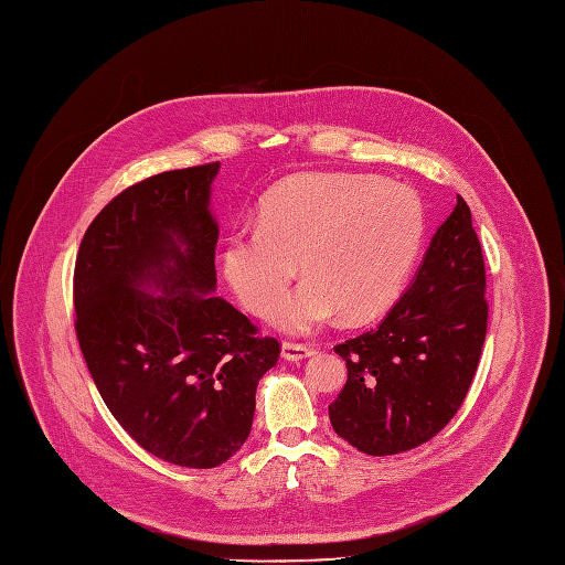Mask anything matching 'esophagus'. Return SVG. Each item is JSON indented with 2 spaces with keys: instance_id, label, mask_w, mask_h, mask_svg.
Returning a JSON list of instances; mask_svg holds the SVG:
<instances>
[{
  "instance_id": "1",
  "label": "esophagus",
  "mask_w": 565,
  "mask_h": 565,
  "mask_svg": "<svg viewBox=\"0 0 565 565\" xmlns=\"http://www.w3.org/2000/svg\"><path fill=\"white\" fill-rule=\"evenodd\" d=\"M280 355H282V360H287V362H298V360H306V358L315 355V349H310V345H306V343L285 341L282 349H280Z\"/></svg>"
}]
</instances>
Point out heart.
Wrapping results in <instances>:
<instances>
[{"label": "heart", "mask_w": 565, "mask_h": 565, "mask_svg": "<svg viewBox=\"0 0 565 565\" xmlns=\"http://www.w3.org/2000/svg\"><path fill=\"white\" fill-rule=\"evenodd\" d=\"M425 235L420 196L403 183L366 173H306L274 188L257 226L233 231L222 271L242 306L271 317L297 263L309 276L276 323L306 334L343 312L366 321L401 296Z\"/></svg>", "instance_id": "b5f03b06"}]
</instances>
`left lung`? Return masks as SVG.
Here are the masks:
<instances>
[{"label": "left lung", "mask_w": 565, "mask_h": 565, "mask_svg": "<svg viewBox=\"0 0 565 565\" xmlns=\"http://www.w3.org/2000/svg\"><path fill=\"white\" fill-rule=\"evenodd\" d=\"M480 239L461 196L434 233L409 289L377 328L334 345L349 380L328 407L343 441L384 457L429 441L461 407L489 306Z\"/></svg>", "instance_id": "8db88e82"}]
</instances>
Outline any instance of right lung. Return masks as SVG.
<instances>
[{"instance_id": "obj_1", "label": "right lung", "mask_w": 565, "mask_h": 565, "mask_svg": "<svg viewBox=\"0 0 565 565\" xmlns=\"http://www.w3.org/2000/svg\"><path fill=\"white\" fill-rule=\"evenodd\" d=\"M220 162L162 171L115 196L74 269L76 337L99 394L158 459L214 468L248 439L280 345L214 296Z\"/></svg>"}]
</instances>
